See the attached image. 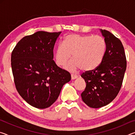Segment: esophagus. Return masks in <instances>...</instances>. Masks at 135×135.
<instances>
[{
	"label": "esophagus",
	"mask_w": 135,
	"mask_h": 135,
	"mask_svg": "<svg viewBox=\"0 0 135 135\" xmlns=\"http://www.w3.org/2000/svg\"><path fill=\"white\" fill-rule=\"evenodd\" d=\"M78 78V76L77 75H74V74H71V80H75Z\"/></svg>",
	"instance_id": "1"
}]
</instances>
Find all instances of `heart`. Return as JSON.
Returning a JSON list of instances; mask_svg holds the SVG:
<instances>
[{
    "label": "heart",
    "mask_w": 135,
    "mask_h": 135,
    "mask_svg": "<svg viewBox=\"0 0 135 135\" xmlns=\"http://www.w3.org/2000/svg\"><path fill=\"white\" fill-rule=\"evenodd\" d=\"M106 52V43L99 36L70 34L64 39V43L57 45L55 58L57 65H63L71 56L73 59L64 66L65 70L75 73L82 69L90 71L101 64Z\"/></svg>",
    "instance_id": "b5f03b06"
}]
</instances>
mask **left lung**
I'll use <instances>...</instances> for the list:
<instances>
[{
    "mask_svg": "<svg viewBox=\"0 0 135 135\" xmlns=\"http://www.w3.org/2000/svg\"><path fill=\"white\" fill-rule=\"evenodd\" d=\"M106 43V52L98 68L81 75L86 83L83 101L93 108L110 103L117 97L126 70V58L121 41L110 32L100 30Z\"/></svg>",
    "mask_w": 135,
    "mask_h": 135,
    "instance_id": "left-lung-1",
    "label": "left lung"
}]
</instances>
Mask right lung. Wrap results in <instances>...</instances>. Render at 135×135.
<instances>
[{
	"mask_svg": "<svg viewBox=\"0 0 135 135\" xmlns=\"http://www.w3.org/2000/svg\"><path fill=\"white\" fill-rule=\"evenodd\" d=\"M61 33L37 31L20 40L12 52L11 67L16 89L35 108L51 106L62 86L71 80L70 73L53 60L54 45Z\"/></svg>",
	"mask_w": 135,
	"mask_h": 135,
	"instance_id": "1",
	"label": "right lung"
}]
</instances>
